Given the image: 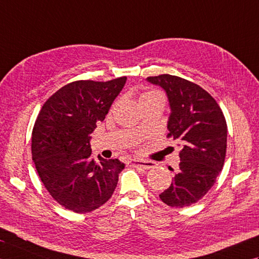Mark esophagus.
<instances>
[{"mask_svg": "<svg viewBox=\"0 0 259 259\" xmlns=\"http://www.w3.org/2000/svg\"><path fill=\"white\" fill-rule=\"evenodd\" d=\"M130 164L133 166V167L142 168V169H149L152 168L154 165L153 162H142V160H137V159H131Z\"/></svg>", "mask_w": 259, "mask_h": 259, "instance_id": "obj_1", "label": "esophagus"}]
</instances>
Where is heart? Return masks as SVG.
Segmentation results:
<instances>
[{"label": "heart", "mask_w": 259, "mask_h": 259, "mask_svg": "<svg viewBox=\"0 0 259 259\" xmlns=\"http://www.w3.org/2000/svg\"><path fill=\"white\" fill-rule=\"evenodd\" d=\"M157 100L163 101V95L160 94L159 92L155 91V90H146L143 92L140 96V104L143 105V104H145V103L157 101Z\"/></svg>", "instance_id": "1"}]
</instances>
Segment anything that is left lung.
I'll return each instance as SVG.
<instances>
[{
	"instance_id": "8db88e82",
	"label": "left lung",
	"mask_w": 259,
	"mask_h": 259,
	"mask_svg": "<svg viewBox=\"0 0 259 259\" xmlns=\"http://www.w3.org/2000/svg\"><path fill=\"white\" fill-rule=\"evenodd\" d=\"M147 81L167 94L168 136L182 148L180 168L159 198L170 207H186L203 198L221 173L227 147L226 119L217 102L197 84L169 74Z\"/></svg>"
}]
</instances>
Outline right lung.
I'll list each match as a JSON object with an SVG mask.
<instances>
[{
  "label": "right lung",
  "instance_id": "right-lung-1",
  "mask_svg": "<svg viewBox=\"0 0 259 259\" xmlns=\"http://www.w3.org/2000/svg\"><path fill=\"white\" fill-rule=\"evenodd\" d=\"M126 76L107 82L75 81L44 103L32 132V158L37 174L57 203L74 212L105 204L125 165L117 158L91 157V134L104 120Z\"/></svg>",
  "mask_w": 259,
  "mask_h": 259
}]
</instances>
